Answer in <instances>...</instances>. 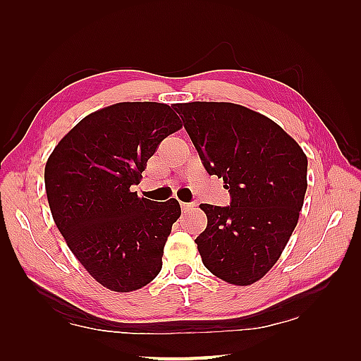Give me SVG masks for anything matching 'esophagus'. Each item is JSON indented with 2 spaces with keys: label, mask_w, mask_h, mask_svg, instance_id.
<instances>
[{
  "label": "esophagus",
  "mask_w": 361,
  "mask_h": 361,
  "mask_svg": "<svg viewBox=\"0 0 361 361\" xmlns=\"http://www.w3.org/2000/svg\"><path fill=\"white\" fill-rule=\"evenodd\" d=\"M180 206H181V209L185 211V212H188V211H190V209H194V208H195V204H194V203H181Z\"/></svg>",
  "instance_id": "1"
}]
</instances>
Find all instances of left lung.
I'll return each instance as SVG.
<instances>
[{
	"label": "left lung",
	"instance_id": "obj_1",
	"mask_svg": "<svg viewBox=\"0 0 361 361\" xmlns=\"http://www.w3.org/2000/svg\"><path fill=\"white\" fill-rule=\"evenodd\" d=\"M209 175L224 178L231 204H200L208 217L195 243L217 278L262 279L298 225L307 190V157L270 118L231 102L175 104Z\"/></svg>",
	"mask_w": 361,
	"mask_h": 361
}]
</instances>
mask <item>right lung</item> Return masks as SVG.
Returning <instances> with one entry per match:
<instances>
[{
    "instance_id": "1",
    "label": "right lung",
    "mask_w": 361,
    "mask_h": 361,
    "mask_svg": "<svg viewBox=\"0 0 361 361\" xmlns=\"http://www.w3.org/2000/svg\"><path fill=\"white\" fill-rule=\"evenodd\" d=\"M181 127L166 104L119 102L83 118L46 161L52 219L83 268L109 290H140L161 271L180 203H155L132 186L158 144Z\"/></svg>"
}]
</instances>
